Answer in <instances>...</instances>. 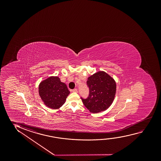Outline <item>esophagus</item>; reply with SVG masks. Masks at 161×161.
<instances>
[{
  "label": "esophagus",
  "instance_id": "obj_1",
  "mask_svg": "<svg viewBox=\"0 0 161 161\" xmlns=\"http://www.w3.org/2000/svg\"><path fill=\"white\" fill-rule=\"evenodd\" d=\"M72 92H77V90L76 89V88H74V89H73V90H72V91H71Z\"/></svg>",
  "mask_w": 161,
  "mask_h": 161
}]
</instances>
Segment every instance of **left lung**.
Instances as JSON below:
<instances>
[{
	"label": "left lung",
	"mask_w": 161,
	"mask_h": 161,
	"mask_svg": "<svg viewBox=\"0 0 161 161\" xmlns=\"http://www.w3.org/2000/svg\"><path fill=\"white\" fill-rule=\"evenodd\" d=\"M90 91L86 98L81 97L85 106L93 113L107 109L112 103L116 92L114 80L104 71H99L88 77Z\"/></svg>",
	"instance_id": "left-lung-1"
}]
</instances>
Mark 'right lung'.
Masks as SVG:
<instances>
[{
	"mask_svg": "<svg viewBox=\"0 0 161 161\" xmlns=\"http://www.w3.org/2000/svg\"><path fill=\"white\" fill-rule=\"evenodd\" d=\"M38 89L45 105L53 109L61 107L70 93L66 84L60 81L57 76H51L41 82Z\"/></svg>",
	"mask_w": 161,
	"mask_h": 161,
	"instance_id": "obj_1",
	"label": "right lung"
}]
</instances>
